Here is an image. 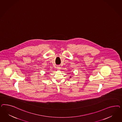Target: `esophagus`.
Masks as SVG:
<instances>
[{"instance_id": "1", "label": "esophagus", "mask_w": 122, "mask_h": 122, "mask_svg": "<svg viewBox=\"0 0 122 122\" xmlns=\"http://www.w3.org/2000/svg\"><path fill=\"white\" fill-rule=\"evenodd\" d=\"M57 68H58V70H60V68H61V67H60V66H58Z\"/></svg>"}]
</instances>
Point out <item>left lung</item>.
<instances>
[{"mask_svg":"<svg viewBox=\"0 0 122 122\" xmlns=\"http://www.w3.org/2000/svg\"><path fill=\"white\" fill-rule=\"evenodd\" d=\"M70 78H71V76H70Z\"/></svg>","mask_w":122,"mask_h":122,"instance_id":"left-lung-1","label":"left lung"}]
</instances>
